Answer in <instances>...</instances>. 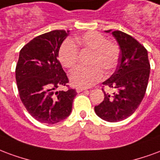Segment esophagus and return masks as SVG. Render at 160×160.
<instances>
[{
  "mask_svg": "<svg viewBox=\"0 0 160 160\" xmlns=\"http://www.w3.org/2000/svg\"><path fill=\"white\" fill-rule=\"evenodd\" d=\"M83 90H86V88H81V87H78V88H76V91L78 92V93H80V92L83 91Z\"/></svg>",
  "mask_w": 160,
  "mask_h": 160,
  "instance_id": "1",
  "label": "esophagus"
}]
</instances>
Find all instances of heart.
Masks as SVG:
<instances>
[{"label":"heart","instance_id":"obj_1","mask_svg":"<svg viewBox=\"0 0 160 160\" xmlns=\"http://www.w3.org/2000/svg\"><path fill=\"white\" fill-rule=\"evenodd\" d=\"M73 41L66 39L60 45L59 59L61 65L67 69L74 68L78 62L79 51H90L88 57L89 66H81L72 71L70 79L72 84L79 87H89L101 81L103 72L106 74L116 68L121 54L119 44L109 41L103 34L90 31L82 34Z\"/></svg>","mask_w":160,"mask_h":160}]
</instances>
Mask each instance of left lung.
<instances>
[{
	"mask_svg": "<svg viewBox=\"0 0 160 160\" xmlns=\"http://www.w3.org/2000/svg\"><path fill=\"white\" fill-rule=\"evenodd\" d=\"M110 31H107L109 32ZM121 48L117 69L110 78L103 82L104 100L94 111L108 122H118L129 118L138 108L144 98L150 74V63L145 47L130 35L123 31H112ZM117 91L109 94L104 87Z\"/></svg>",
	"mask_w": 160,
	"mask_h": 160,
	"instance_id": "obj_1",
	"label": "left lung"
}]
</instances>
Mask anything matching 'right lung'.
<instances>
[{"label": "right lung", "instance_id": "obj_1", "mask_svg": "<svg viewBox=\"0 0 160 160\" xmlns=\"http://www.w3.org/2000/svg\"><path fill=\"white\" fill-rule=\"evenodd\" d=\"M70 31L55 30L30 41L20 50L15 69L18 94L28 112L41 123L53 124L71 113L76 89L57 57ZM59 86L67 92H55Z\"/></svg>", "mask_w": 160, "mask_h": 160}]
</instances>
